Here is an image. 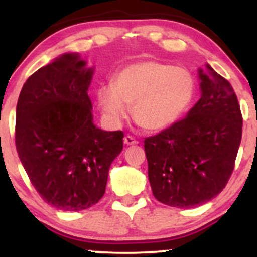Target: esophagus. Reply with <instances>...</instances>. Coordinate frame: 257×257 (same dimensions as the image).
I'll use <instances>...</instances> for the list:
<instances>
[{"mask_svg": "<svg viewBox=\"0 0 257 257\" xmlns=\"http://www.w3.org/2000/svg\"><path fill=\"white\" fill-rule=\"evenodd\" d=\"M124 143H125L126 145H134V144L138 143V142H137V139L134 138V137L125 136L124 137Z\"/></svg>", "mask_w": 257, "mask_h": 257, "instance_id": "34e87169", "label": "esophagus"}]
</instances>
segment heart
Wrapping results in <instances>:
<instances>
[{"label": "heart", "mask_w": 257, "mask_h": 257, "mask_svg": "<svg viewBox=\"0 0 257 257\" xmlns=\"http://www.w3.org/2000/svg\"><path fill=\"white\" fill-rule=\"evenodd\" d=\"M195 78L189 69L159 61H143L124 67L114 85L98 92V102L110 124L118 126L133 105L134 120L144 129L159 132L175 124L195 98Z\"/></svg>", "instance_id": "obj_1"}]
</instances>
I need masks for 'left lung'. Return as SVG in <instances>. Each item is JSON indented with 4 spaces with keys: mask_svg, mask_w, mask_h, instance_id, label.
I'll return each mask as SVG.
<instances>
[{
    "mask_svg": "<svg viewBox=\"0 0 257 257\" xmlns=\"http://www.w3.org/2000/svg\"><path fill=\"white\" fill-rule=\"evenodd\" d=\"M199 74L201 98L188 115L144 139L153 195L173 208L203 205L221 193L242 136L234 88L210 66Z\"/></svg>",
    "mask_w": 257,
    "mask_h": 257,
    "instance_id": "left-lung-1",
    "label": "left lung"
}]
</instances>
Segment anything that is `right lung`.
<instances>
[{
  "mask_svg": "<svg viewBox=\"0 0 257 257\" xmlns=\"http://www.w3.org/2000/svg\"><path fill=\"white\" fill-rule=\"evenodd\" d=\"M66 53L28 77L16 108L15 142L41 198L66 211L95 205L105 193L110 164L123 149L121 131L93 124L87 90L93 71Z\"/></svg>",
  "mask_w": 257,
  "mask_h": 257,
  "instance_id": "add662e5",
  "label": "right lung"
}]
</instances>
